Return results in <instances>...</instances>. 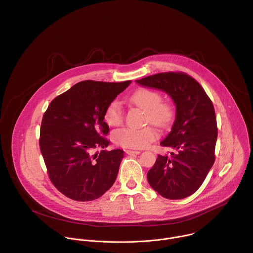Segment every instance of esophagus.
I'll use <instances>...</instances> for the list:
<instances>
[{
	"label": "esophagus",
	"instance_id": "1",
	"mask_svg": "<svg viewBox=\"0 0 253 253\" xmlns=\"http://www.w3.org/2000/svg\"><path fill=\"white\" fill-rule=\"evenodd\" d=\"M125 153L127 155H139L141 152L140 151H133V150H126Z\"/></svg>",
	"mask_w": 253,
	"mask_h": 253
}]
</instances>
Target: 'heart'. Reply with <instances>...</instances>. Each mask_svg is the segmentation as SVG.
I'll return each mask as SVG.
<instances>
[{"instance_id": "heart-1", "label": "heart", "mask_w": 253, "mask_h": 253, "mask_svg": "<svg viewBox=\"0 0 253 253\" xmlns=\"http://www.w3.org/2000/svg\"><path fill=\"white\" fill-rule=\"evenodd\" d=\"M130 101L145 111L146 123L157 127L165 128L173 119L172 106L163 101L162 94L154 89L141 88L130 96ZM124 119V110L118 100H112L104 111V121L108 126H118ZM158 137L153 127L142 129L123 128L113 134V141L116 145L129 149H144L154 142Z\"/></svg>"}]
</instances>
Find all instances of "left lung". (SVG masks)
<instances>
[{"instance_id": "left-lung-1", "label": "left lung", "mask_w": 253, "mask_h": 253, "mask_svg": "<svg viewBox=\"0 0 253 253\" xmlns=\"http://www.w3.org/2000/svg\"><path fill=\"white\" fill-rule=\"evenodd\" d=\"M136 82L166 91L176 105L171 131L161 142L174 152L169 157L158 156L148 171V181L165 198L188 197L202 185L215 162L218 128L214 105L200 84L182 72L159 73Z\"/></svg>"}]
</instances>
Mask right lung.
<instances>
[{
    "instance_id": "obj_1",
    "label": "right lung",
    "mask_w": 253,
    "mask_h": 253,
    "mask_svg": "<svg viewBox=\"0 0 253 253\" xmlns=\"http://www.w3.org/2000/svg\"><path fill=\"white\" fill-rule=\"evenodd\" d=\"M130 84L83 81L49 104L41 122L39 147L51 182L65 196L91 201L113 185L123 151H93L108 146L104 111Z\"/></svg>"
}]
</instances>
